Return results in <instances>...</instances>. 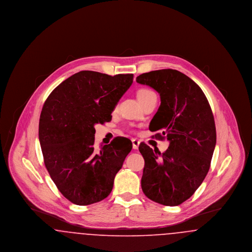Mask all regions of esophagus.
I'll use <instances>...</instances> for the list:
<instances>
[{"label":"esophagus","instance_id":"obj_1","mask_svg":"<svg viewBox=\"0 0 252 252\" xmlns=\"http://www.w3.org/2000/svg\"><path fill=\"white\" fill-rule=\"evenodd\" d=\"M140 141L139 140H137V139H133L132 140V145H133V149H138L139 148V145H140Z\"/></svg>","mask_w":252,"mask_h":252}]
</instances>
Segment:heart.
<instances>
[{"label":"heart","mask_w":252,"mask_h":252,"mask_svg":"<svg viewBox=\"0 0 252 252\" xmlns=\"http://www.w3.org/2000/svg\"><path fill=\"white\" fill-rule=\"evenodd\" d=\"M153 94L152 91H150V90H148V89H142V90L138 91L137 97H138L139 101L142 103L144 99H145L147 96L149 95V94Z\"/></svg>","instance_id":"heart-1"}]
</instances>
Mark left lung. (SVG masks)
<instances>
[{"label": "left lung", "instance_id": "left-lung-1", "mask_svg": "<svg viewBox=\"0 0 252 252\" xmlns=\"http://www.w3.org/2000/svg\"><path fill=\"white\" fill-rule=\"evenodd\" d=\"M136 81L159 94L160 106L149 129L162 130L170 142L162 154L140 144L144 158L143 192L157 203L178 206L192 196L210 169L216 144L212 108L200 87L177 70L145 72Z\"/></svg>", "mask_w": 252, "mask_h": 252}]
</instances>
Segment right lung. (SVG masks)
<instances>
[{"mask_svg": "<svg viewBox=\"0 0 252 252\" xmlns=\"http://www.w3.org/2000/svg\"><path fill=\"white\" fill-rule=\"evenodd\" d=\"M132 82V73L111 76L81 71L59 85L43 105L38 138L44 164L72 203L99 202L113 188L131 141L117 137L96 150L94 125L111 121V112Z\"/></svg>", "mask_w": 252, "mask_h": 252, "instance_id": "1", "label": "right lung"}]
</instances>
